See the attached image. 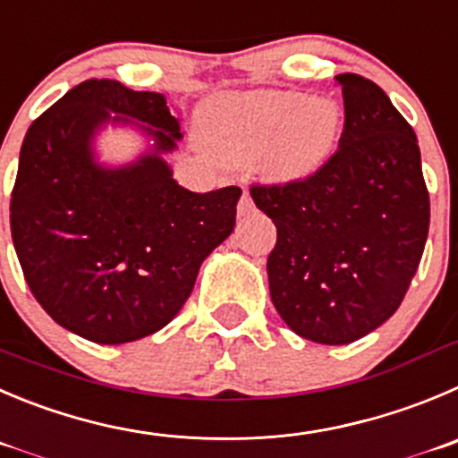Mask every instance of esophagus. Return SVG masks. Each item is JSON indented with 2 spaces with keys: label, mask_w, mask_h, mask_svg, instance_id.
<instances>
[{
  "label": "esophagus",
  "mask_w": 458,
  "mask_h": 458,
  "mask_svg": "<svg viewBox=\"0 0 458 458\" xmlns=\"http://www.w3.org/2000/svg\"><path fill=\"white\" fill-rule=\"evenodd\" d=\"M251 211H254V202H251L250 193H242L241 202H238V216H250Z\"/></svg>",
  "instance_id": "34e87169"
}]
</instances>
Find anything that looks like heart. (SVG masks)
<instances>
[{"instance_id": "obj_1", "label": "heart", "mask_w": 458, "mask_h": 458, "mask_svg": "<svg viewBox=\"0 0 458 458\" xmlns=\"http://www.w3.org/2000/svg\"><path fill=\"white\" fill-rule=\"evenodd\" d=\"M199 137L225 164H259L281 182L319 175L337 152L344 110L299 91L216 96L198 114Z\"/></svg>"}]
</instances>
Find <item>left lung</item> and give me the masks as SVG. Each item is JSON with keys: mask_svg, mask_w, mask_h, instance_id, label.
Wrapping results in <instances>:
<instances>
[{"mask_svg": "<svg viewBox=\"0 0 458 458\" xmlns=\"http://www.w3.org/2000/svg\"><path fill=\"white\" fill-rule=\"evenodd\" d=\"M344 132L328 166L308 182L251 186L276 225L269 297L303 339L351 344L403 303L429 232V195L416 132L369 78H335Z\"/></svg>", "mask_w": 458, "mask_h": 458, "instance_id": "1", "label": "left lung"}]
</instances>
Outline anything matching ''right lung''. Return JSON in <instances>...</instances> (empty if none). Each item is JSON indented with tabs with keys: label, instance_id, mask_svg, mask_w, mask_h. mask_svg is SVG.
Segmentation results:
<instances>
[{
	"label": "right lung",
	"instance_id": "right-lung-1",
	"mask_svg": "<svg viewBox=\"0 0 458 458\" xmlns=\"http://www.w3.org/2000/svg\"><path fill=\"white\" fill-rule=\"evenodd\" d=\"M132 127L137 160L110 167L95 137ZM180 123L157 91L101 78L69 89L30 123L11 195V233L33 297L63 328L94 344L161 330L193 292L199 265L236 226L238 186L193 193L166 155Z\"/></svg>",
	"mask_w": 458,
	"mask_h": 458
}]
</instances>
